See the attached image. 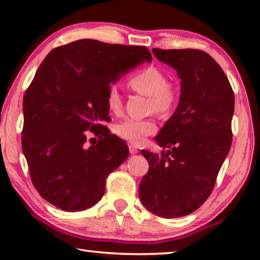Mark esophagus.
I'll list each match as a JSON object with an SVG mask.
<instances>
[{"mask_svg": "<svg viewBox=\"0 0 260 260\" xmlns=\"http://www.w3.org/2000/svg\"><path fill=\"white\" fill-rule=\"evenodd\" d=\"M129 152H130V154H137L138 153V148L135 146V145H133V144H130L129 145Z\"/></svg>", "mask_w": 260, "mask_h": 260, "instance_id": "esophagus-1", "label": "esophagus"}]
</instances>
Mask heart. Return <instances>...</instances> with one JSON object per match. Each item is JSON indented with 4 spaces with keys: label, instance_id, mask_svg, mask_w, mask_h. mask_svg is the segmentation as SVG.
Segmentation results:
<instances>
[{
    "label": "heart",
    "instance_id": "b5f03b06",
    "mask_svg": "<svg viewBox=\"0 0 260 260\" xmlns=\"http://www.w3.org/2000/svg\"><path fill=\"white\" fill-rule=\"evenodd\" d=\"M127 85L136 92L148 95L149 107L157 113L170 112L176 103L177 93L174 86L167 83V76L156 67H146L130 77ZM106 104L112 113H118L122 108L121 94L116 86H111L107 91ZM156 123L152 118L135 120L127 118L118 123L115 133L118 137L136 145L143 144L148 136L156 131Z\"/></svg>",
    "mask_w": 260,
    "mask_h": 260
}]
</instances>
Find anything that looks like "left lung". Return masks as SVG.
<instances>
[{
  "instance_id": "obj_1",
  "label": "left lung",
  "mask_w": 260,
  "mask_h": 260,
  "mask_svg": "<svg viewBox=\"0 0 260 260\" xmlns=\"http://www.w3.org/2000/svg\"><path fill=\"white\" fill-rule=\"evenodd\" d=\"M152 51L177 71L180 98L155 137L168 151H142L149 168L140 181L139 198L154 215L183 217L201 207L215 187L232 145L234 93L224 71L204 51Z\"/></svg>"
}]
</instances>
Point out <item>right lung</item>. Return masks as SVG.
<instances>
[{
	"label": "right lung",
	"instance_id": "1",
	"mask_svg": "<svg viewBox=\"0 0 260 260\" xmlns=\"http://www.w3.org/2000/svg\"><path fill=\"white\" fill-rule=\"evenodd\" d=\"M152 54L145 47L79 40L49 52L24 95L22 152L41 197L61 210L94 206L107 176L127 156L126 143L111 135L109 84ZM98 135V143L87 139Z\"/></svg>",
	"mask_w": 260,
	"mask_h": 260
}]
</instances>
